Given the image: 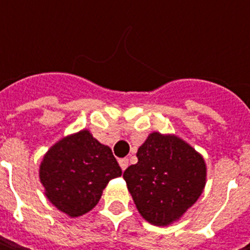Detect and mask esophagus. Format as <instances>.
I'll return each mask as SVG.
<instances>
[{
	"mask_svg": "<svg viewBox=\"0 0 250 250\" xmlns=\"http://www.w3.org/2000/svg\"><path fill=\"white\" fill-rule=\"evenodd\" d=\"M128 164H129V160L128 159H121L120 160V166H121V168H122V171H125V169H126Z\"/></svg>",
	"mask_w": 250,
	"mask_h": 250,
	"instance_id": "1",
	"label": "esophagus"
}]
</instances>
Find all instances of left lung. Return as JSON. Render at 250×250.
<instances>
[{
  "label": "left lung",
  "mask_w": 250,
  "mask_h": 250,
  "mask_svg": "<svg viewBox=\"0 0 250 250\" xmlns=\"http://www.w3.org/2000/svg\"><path fill=\"white\" fill-rule=\"evenodd\" d=\"M136 156L124 179L139 214L153 226L174 224L206 187L203 156L177 135L160 132L150 133Z\"/></svg>",
  "instance_id": "left-lung-1"
}]
</instances>
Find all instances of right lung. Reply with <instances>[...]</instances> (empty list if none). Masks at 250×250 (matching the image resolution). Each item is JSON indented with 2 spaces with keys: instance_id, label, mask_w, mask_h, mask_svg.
Instances as JSON below:
<instances>
[{
  "instance_id": "add662e5",
  "label": "right lung",
  "mask_w": 250,
  "mask_h": 250,
  "mask_svg": "<svg viewBox=\"0 0 250 250\" xmlns=\"http://www.w3.org/2000/svg\"><path fill=\"white\" fill-rule=\"evenodd\" d=\"M121 174L110 147L93 138L89 129L54 143L39 168L45 197L71 218L89 213L99 203L107 184Z\"/></svg>"
}]
</instances>
